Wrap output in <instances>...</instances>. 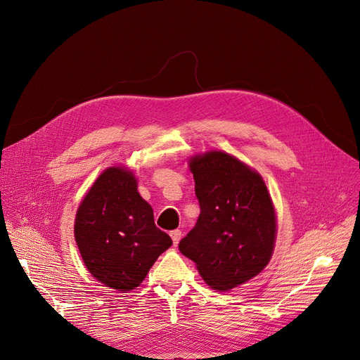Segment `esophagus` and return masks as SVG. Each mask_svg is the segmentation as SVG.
Segmentation results:
<instances>
[{"mask_svg":"<svg viewBox=\"0 0 360 360\" xmlns=\"http://www.w3.org/2000/svg\"><path fill=\"white\" fill-rule=\"evenodd\" d=\"M181 236H182V232L179 229H175V231L170 232V238H172L174 245H178V242L181 240Z\"/></svg>","mask_w":360,"mask_h":360,"instance_id":"esophagus-1","label":"esophagus"}]
</instances>
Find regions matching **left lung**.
<instances>
[{"label":"left lung","instance_id":"obj_1","mask_svg":"<svg viewBox=\"0 0 360 360\" xmlns=\"http://www.w3.org/2000/svg\"><path fill=\"white\" fill-rule=\"evenodd\" d=\"M200 216L181 242L207 285L231 290L267 266L276 242V213L258 172L223 151L190 160Z\"/></svg>","mask_w":360,"mask_h":360}]
</instances>
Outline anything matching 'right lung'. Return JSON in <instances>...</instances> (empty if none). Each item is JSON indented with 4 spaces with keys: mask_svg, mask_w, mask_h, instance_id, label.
I'll use <instances>...</instances> for the list:
<instances>
[{
    "mask_svg": "<svg viewBox=\"0 0 360 360\" xmlns=\"http://www.w3.org/2000/svg\"><path fill=\"white\" fill-rule=\"evenodd\" d=\"M74 236L90 274L121 293L140 286L172 245L156 228L134 174L120 166L106 169L86 194L75 214Z\"/></svg>",
    "mask_w": 360,
    "mask_h": 360,
    "instance_id": "add662e5",
    "label": "right lung"
}]
</instances>
